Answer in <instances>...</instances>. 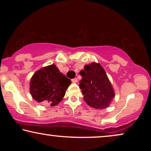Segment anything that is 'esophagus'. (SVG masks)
Segmentation results:
<instances>
[{"mask_svg": "<svg viewBox=\"0 0 151 151\" xmlns=\"http://www.w3.org/2000/svg\"><path fill=\"white\" fill-rule=\"evenodd\" d=\"M77 81H78L77 78H73V79L71 80V82H73V83H76V82H77Z\"/></svg>", "mask_w": 151, "mask_h": 151, "instance_id": "obj_1", "label": "esophagus"}]
</instances>
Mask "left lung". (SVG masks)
<instances>
[{"label": "left lung", "mask_w": 151, "mask_h": 151, "mask_svg": "<svg viewBox=\"0 0 151 151\" xmlns=\"http://www.w3.org/2000/svg\"><path fill=\"white\" fill-rule=\"evenodd\" d=\"M80 74V88L86 104L96 109L109 106L115 93L102 66L96 63L86 65Z\"/></svg>", "instance_id": "1"}]
</instances>
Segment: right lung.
Here are the masks:
<instances>
[{
    "instance_id": "add662e5",
    "label": "right lung",
    "mask_w": 151,
    "mask_h": 151,
    "mask_svg": "<svg viewBox=\"0 0 151 151\" xmlns=\"http://www.w3.org/2000/svg\"><path fill=\"white\" fill-rule=\"evenodd\" d=\"M71 81L55 65L37 71L30 81V93L38 102L55 106L61 102Z\"/></svg>"
}]
</instances>
